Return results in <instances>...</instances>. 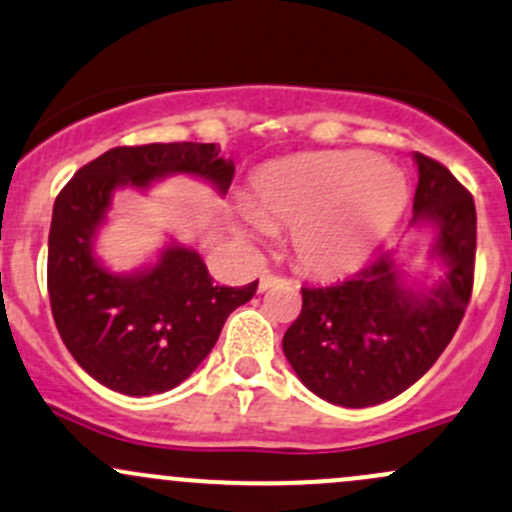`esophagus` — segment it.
Returning <instances> with one entry per match:
<instances>
[{"mask_svg": "<svg viewBox=\"0 0 512 512\" xmlns=\"http://www.w3.org/2000/svg\"><path fill=\"white\" fill-rule=\"evenodd\" d=\"M282 282H286L284 277H279V274H274V272H269V269H265V272L260 274V291H267L269 286L282 284Z\"/></svg>", "mask_w": 512, "mask_h": 512, "instance_id": "obj_1", "label": "esophagus"}]
</instances>
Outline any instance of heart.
Wrapping results in <instances>:
<instances>
[{
	"label": "heart",
	"instance_id": "heart-1",
	"mask_svg": "<svg viewBox=\"0 0 512 512\" xmlns=\"http://www.w3.org/2000/svg\"><path fill=\"white\" fill-rule=\"evenodd\" d=\"M406 177L367 153H316L267 165L255 177L243 233L291 226L296 262L313 274L357 267L401 216Z\"/></svg>",
	"mask_w": 512,
	"mask_h": 512
}]
</instances>
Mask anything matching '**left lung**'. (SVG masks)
I'll return each instance as SVG.
<instances>
[{
    "label": "left lung",
    "instance_id": "left-lung-1",
    "mask_svg": "<svg viewBox=\"0 0 512 512\" xmlns=\"http://www.w3.org/2000/svg\"><path fill=\"white\" fill-rule=\"evenodd\" d=\"M418 189L413 226L435 228L430 257L442 267L432 286L406 279L396 252L330 286H303L299 318L284 333V355L308 391L342 408H369L413 386L462 323L474 286L476 206L454 174L413 155Z\"/></svg>",
    "mask_w": 512,
    "mask_h": 512
}]
</instances>
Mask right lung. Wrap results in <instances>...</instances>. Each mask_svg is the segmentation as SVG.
I'll return each instance as SVG.
<instances>
[{
  "label": "right lung",
  "instance_id": "right-lung-1",
  "mask_svg": "<svg viewBox=\"0 0 512 512\" xmlns=\"http://www.w3.org/2000/svg\"><path fill=\"white\" fill-rule=\"evenodd\" d=\"M170 174H192L226 194L233 160L216 143L111 148L65 184L48 235V294L75 362L106 389L153 396L182 384L216 345L223 323L255 296L257 282H213L194 247L170 240L153 265L111 272L94 243L114 194L145 192Z\"/></svg>",
  "mask_w": 512,
  "mask_h": 512
}]
</instances>
